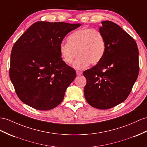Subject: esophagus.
Returning a JSON list of instances; mask_svg holds the SVG:
<instances>
[{"label":"esophagus","instance_id":"1","mask_svg":"<svg viewBox=\"0 0 147 147\" xmlns=\"http://www.w3.org/2000/svg\"><path fill=\"white\" fill-rule=\"evenodd\" d=\"M82 74V72L81 71H76V74L78 76H80V75H81Z\"/></svg>","mask_w":147,"mask_h":147}]
</instances>
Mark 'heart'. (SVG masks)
<instances>
[{"instance_id": "heart-1", "label": "heart", "mask_w": 147, "mask_h": 147, "mask_svg": "<svg viewBox=\"0 0 147 147\" xmlns=\"http://www.w3.org/2000/svg\"><path fill=\"white\" fill-rule=\"evenodd\" d=\"M67 42L59 45V53L67 65L78 58L73 63L75 69H82L89 64L99 63L106 51V41L103 33L98 30L84 28L74 32L67 38Z\"/></svg>"}]
</instances>
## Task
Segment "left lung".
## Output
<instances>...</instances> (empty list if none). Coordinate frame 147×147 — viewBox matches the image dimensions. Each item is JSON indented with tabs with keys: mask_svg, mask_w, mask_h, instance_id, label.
Returning a JSON list of instances; mask_svg holds the SVG:
<instances>
[{
	"mask_svg": "<svg viewBox=\"0 0 147 147\" xmlns=\"http://www.w3.org/2000/svg\"><path fill=\"white\" fill-rule=\"evenodd\" d=\"M106 41V51L101 61L83 72L84 89L88 103L99 109H108L123 102L129 96L139 73L137 43L118 25L101 22Z\"/></svg>",
	"mask_w": 147,
	"mask_h": 147,
	"instance_id": "left-lung-1",
	"label": "left lung"
}]
</instances>
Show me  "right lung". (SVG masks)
<instances>
[{
  "instance_id": "obj_1",
  "label": "right lung",
  "mask_w": 147,
  "mask_h": 147,
  "mask_svg": "<svg viewBox=\"0 0 147 147\" xmlns=\"http://www.w3.org/2000/svg\"><path fill=\"white\" fill-rule=\"evenodd\" d=\"M80 24L37 22L15 43L10 55L9 76L22 102L48 111L62 102L76 71L64 62L59 45Z\"/></svg>"
}]
</instances>
